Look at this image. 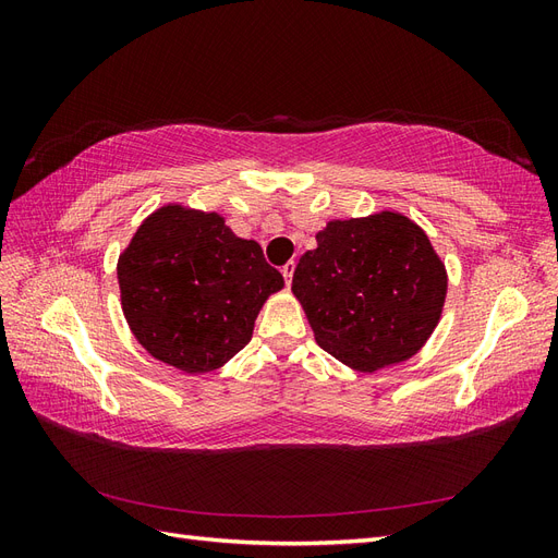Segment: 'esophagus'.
I'll return each instance as SVG.
<instances>
[{
    "mask_svg": "<svg viewBox=\"0 0 558 558\" xmlns=\"http://www.w3.org/2000/svg\"><path fill=\"white\" fill-rule=\"evenodd\" d=\"M293 272H295V263L293 260H289V263L281 267V275H283V279H286V283H289V286L293 281Z\"/></svg>",
    "mask_w": 558,
    "mask_h": 558,
    "instance_id": "obj_1",
    "label": "esophagus"
}]
</instances>
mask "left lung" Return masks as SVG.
I'll return each instance as SVG.
<instances>
[{
    "mask_svg": "<svg viewBox=\"0 0 558 558\" xmlns=\"http://www.w3.org/2000/svg\"><path fill=\"white\" fill-rule=\"evenodd\" d=\"M300 258L293 293L318 347L373 373L424 347L445 305L447 272L418 226L384 211L332 221Z\"/></svg>",
    "mask_w": 558,
    "mask_h": 558,
    "instance_id": "left-lung-1",
    "label": "left lung"
}]
</instances>
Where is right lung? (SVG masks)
Returning a JSON list of instances; mask_svg holds the SVG:
<instances>
[{
    "mask_svg": "<svg viewBox=\"0 0 558 558\" xmlns=\"http://www.w3.org/2000/svg\"><path fill=\"white\" fill-rule=\"evenodd\" d=\"M128 324L142 347L183 373H209L242 351L283 277L218 214L165 207L118 260Z\"/></svg>",
    "mask_w": 558,
    "mask_h": 558,
    "instance_id": "add662e5",
    "label": "right lung"
}]
</instances>
